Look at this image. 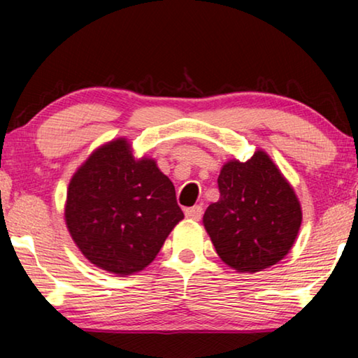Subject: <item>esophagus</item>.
Listing matches in <instances>:
<instances>
[{"label":"esophagus","instance_id":"1","mask_svg":"<svg viewBox=\"0 0 358 358\" xmlns=\"http://www.w3.org/2000/svg\"><path fill=\"white\" fill-rule=\"evenodd\" d=\"M185 215L187 220H192V221H201V217L203 215V208L201 205H196V207H191V208H186L185 210Z\"/></svg>","mask_w":358,"mask_h":358}]
</instances>
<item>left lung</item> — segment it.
<instances>
[{"instance_id":"1","label":"left lung","mask_w":358,"mask_h":358,"mask_svg":"<svg viewBox=\"0 0 358 358\" xmlns=\"http://www.w3.org/2000/svg\"><path fill=\"white\" fill-rule=\"evenodd\" d=\"M217 187L203 226L222 262L245 273L280 262L299 235L301 207L270 156L257 150L250 161L226 162Z\"/></svg>"}]
</instances>
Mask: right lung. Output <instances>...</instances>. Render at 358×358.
<instances>
[{"instance_id":"1","label":"right lung","mask_w":358,"mask_h":358,"mask_svg":"<svg viewBox=\"0 0 358 358\" xmlns=\"http://www.w3.org/2000/svg\"><path fill=\"white\" fill-rule=\"evenodd\" d=\"M64 217L90 262L126 276L153 262L185 215L155 159H136L128 141L117 138L92 153L71 178Z\"/></svg>"}]
</instances>
